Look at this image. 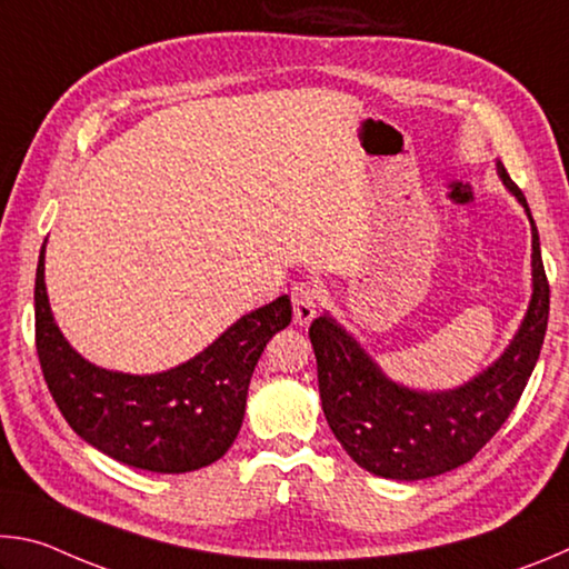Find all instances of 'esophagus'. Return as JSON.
I'll use <instances>...</instances> for the list:
<instances>
[{
	"instance_id": "obj_1",
	"label": "esophagus",
	"mask_w": 569,
	"mask_h": 569,
	"mask_svg": "<svg viewBox=\"0 0 569 569\" xmlns=\"http://www.w3.org/2000/svg\"><path fill=\"white\" fill-rule=\"evenodd\" d=\"M291 301H293V321L298 326H308L313 321L316 311H319L321 293L319 288L311 283H296L291 291Z\"/></svg>"
}]
</instances>
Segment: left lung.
<instances>
[{
  "instance_id": "obj_1",
  "label": "left lung",
  "mask_w": 569,
  "mask_h": 569,
  "mask_svg": "<svg viewBox=\"0 0 569 569\" xmlns=\"http://www.w3.org/2000/svg\"><path fill=\"white\" fill-rule=\"evenodd\" d=\"M497 176L532 226V298L495 363L457 389L421 391L389 379L329 313L308 329L326 421L346 455L371 475L413 481L467 465L507 421L532 377L550 316V283L527 198L499 160Z\"/></svg>"
}]
</instances>
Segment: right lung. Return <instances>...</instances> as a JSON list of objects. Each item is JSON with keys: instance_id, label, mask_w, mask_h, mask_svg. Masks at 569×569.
<instances>
[{"instance_id": "add662e5", "label": "right lung", "mask_w": 569, "mask_h": 569, "mask_svg": "<svg viewBox=\"0 0 569 569\" xmlns=\"http://www.w3.org/2000/svg\"><path fill=\"white\" fill-rule=\"evenodd\" d=\"M291 323L281 296L223 331L190 361L160 373H122L77 353L54 323L44 286V246L34 281V329L42 373L67 423L122 465L182 475L208 467L233 445L248 383L266 343Z\"/></svg>"}]
</instances>
